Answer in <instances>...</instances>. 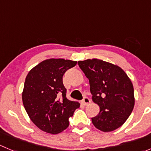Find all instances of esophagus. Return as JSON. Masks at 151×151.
<instances>
[{
    "instance_id": "1",
    "label": "esophagus",
    "mask_w": 151,
    "mask_h": 151,
    "mask_svg": "<svg viewBox=\"0 0 151 151\" xmlns=\"http://www.w3.org/2000/svg\"><path fill=\"white\" fill-rule=\"evenodd\" d=\"M82 103H83L84 105H88V104L91 103V100H90L88 97H84L83 99L82 100Z\"/></svg>"
}]
</instances>
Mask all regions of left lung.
I'll list each match as a JSON object with an SVG mask.
<instances>
[{"label":"left lung","instance_id":"1","mask_svg":"<svg viewBox=\"0 0 151 151\" xmlns=\"http://www.w3.org/2000/svg\"><path fill=\"white\" fill-rule=\"evenodd\" d=\"M78 65L89 80L93 101L100 107L99 115L91 118L93 124L104 132L115 130L134 106L132 81L121 67L102 60H80Z\"/></svg>","mask_w":151,"mask_h":151}]
</instances>
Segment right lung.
Listing matches in <instances>:
<instances>
[{"mask_svg": "<svg viewBox=\"0 0 151 151\" xmlns=\"http://www.w3.org/2000/svg\"><path fill=\"white\" fill-rule=\"evenodd\" d=\"M77 61L50 58L33 67L25 78L22 102L29 118L39 129L56 134L69 125L80 103L66 98L63 76Z\"/></svg>", "mask_w": 151, "mask_h": 151, "instance_id": "1", "label": "right lung"}]
</instances>
